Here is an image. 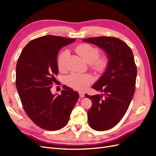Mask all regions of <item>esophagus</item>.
<instances>
[{
	"label": "esophagus",
	"instance_id": "esophagus-1",
	"mask_svg": "<svg viewBox=\"0 0 156 156\" xmlns=\"http://www.w3.org/2000/svg\"><path fill=\"white\" fill-rule=\"evenodd\" d=\"M79 94V96L81 97V98H84V95H85V94H84V93L81 92H80Z\"/></svg>",
	"mask_w": 156,
	"mask_h": 156
}]
</instances>
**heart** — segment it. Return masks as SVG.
I'll list each match as a JSON object with an SVG mask.
<instances>
[{"label":"heart","mask_w":156,"mask_h":156,"mask_svg":"<svg viewBox=\"0 0 156 156\" xmlns=\"http://www.w3.org/2000/svg\"><path fill=\"white\" fill-rule=\"evenodd\" d=\"M76 53L81 56L88 64L90 65L91 68L98 73H102L107 68L108 58L106 55L100 56V50L97 47L89 44H80L75 48ZM69 56L67 51L61 53L57 59V65L59 69L62 70L66 67V60ZM93 81V78L88 74H80L73 73L67 78L68 85L75 89L83 90Z\"/></svg>","instance_id":"heart-1"}]
</instances>
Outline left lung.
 <instances>
[{
	"instance_id": "8db88e82",
	"label": "left lung",
	"mask_w": 156,
	"mask_h": 156,
	"mask_svg": "<svg viewBox=\"0 0 156 156\" xmlns=\"http://www.w3.org/2000/svg\"><path fill=\"white\" fill-rule=\"evenodd\" d=\"M83 41L98 46L108 55L106 71L92 86L104 92V98L85 94L92 102L87 113L90 126L94 130L105 131L121 120L133 98L137 72L133 54L124 41L115 37H88Z\"/></svg>"
}]
</instances>
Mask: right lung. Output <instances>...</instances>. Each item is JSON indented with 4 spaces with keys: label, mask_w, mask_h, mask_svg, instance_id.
I'll return each mask as SVG.
<instances>
[{
    "label": "right lung",
    "mask_w": 156,
    "mask_h": 156,
    "mask_svg": "<svg viewBox=\"0 0 156 156\" xmlns=\"http://www.w3.org/2000/svg\"><path fill=\"white\" fill-rule=\"evenodd\" d=\"M75 39L48 35L30 41L18 58L16 84L23 108L42 129L55 131L68 122L79 94L67 86L60 95L51 92L58 73L57 55L64 46Z\"/></svg>",
    "instance_id": "obj_1"
}]
</instances>
